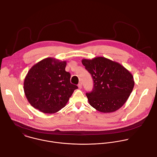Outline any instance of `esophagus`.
Instances as JSON below:
<instances>
[{
  "label": "esophagus",
  "mask_w": 157,
  "mask_h": 157,
  "mask_svg": "<svg viewBox=\"0 0 157 157\" xmlns=\"http://www.w3.org/2000/svg\"><path fill=\"white\" fill-rule=\"evenodd\" d=\"M78 88H79V89H81V88H82V83H81V82H79V83L78 84Z\"/></svg>",
  "instance_id": "obj_1"
}]
</instances>
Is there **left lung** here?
<instances>
[{"label":"left lung","instance_id":"1","mask_svg":"<svg viewBox=\"0 0 157 157\" xmlns=\"http://www.w3.org/2000/svg\"><path fill=\"white\" fill-rule=\"evenodd\" d=\"M82 63L94 80L93 90L86 93L90 105L104 113L120 109L133 89L132 74L119 63L103 57L83 59Z\"/></svg>","mask_w":157,"mask_h":157}]
</instances>
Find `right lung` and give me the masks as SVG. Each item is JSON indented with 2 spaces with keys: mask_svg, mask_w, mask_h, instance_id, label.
I'll return each mask as SVG.
<instances>
[{
  "mask_svg": "<svg viewBox=\"0 0 157 157\" xmlns=\"http://www.w3.org/2000/svg\"><path fill=\"white\" fill-rule=\"evenodd\" d=\"M67 61L48 57L35 64L24 82L25 95L29 103L40 111L53 114L65 106L78 86L71 84L65 71Z\"/></svg>",
  "mask_w": 157,
  "mask_h": 157,
  "instance_id": "1",
  "label": "right lung"
}]
</instances>
